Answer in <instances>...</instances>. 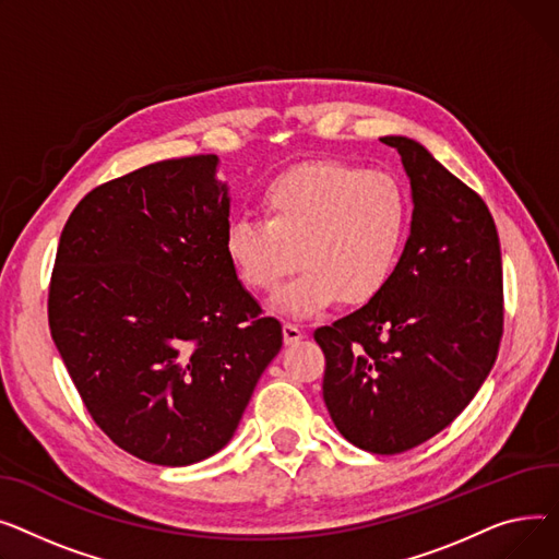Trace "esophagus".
<instances>
[{"label":"esophagus","mask_w":559,"mask_h":559,"mask_svg":"<svg viewBox=\"0 0 559 559\" xmlns=\"http://www.w3.org/2000/svg\"><path fill=\"white\" fill-rule=\"evenodd\" d=\"M282 332H284V343H286V345H295V343L305 338V332L300 330L298 324L286 322V324L282 326Z\"/></svg>","instance_id":"esophagus-1"}]
</instances>
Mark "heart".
<instances>
[{
	"label": "heart",
	"mask_w": 559,
	"mask_h": 559,
	"mask_svg": "<svg viewBox=\"0 0 559 559\" xmlns=\"http://www.w3.org/2000/svg\"><path fill=\"white\" fill-rule=\"evenodd\" d=\"M264 218H235L225 254L252 293H273L298 266L273 309L295 320L318 318L341 298L368 305L400 264L408 201L395 178L343 162H309L261 191Z\"/></svg>",
	"instance_id": "b5f03b06"
}]
</instances>
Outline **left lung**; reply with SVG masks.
Segmentation results:
<instances>
[{"instance_id": "8db88e82", "label": "left lung", "mask_w": 559, "mask_h": 559, "mask_svg": "<svg viewBox=\"0 0 559 559\" xmlns=\"http://www.w3.org/2000/svg\"><path fill=\"white\" fill-rule=\"evenodd\" d=\"M381 142L397 148L411 180V237L377 298L313 338L341 436L392 455L447 429L487 379L503 334V266L480 195L419 142Z\"/></svg>"}]
</instances>
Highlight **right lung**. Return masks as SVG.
<instances>
[{
	"label": "right lung",
	"mask_w": 559,
	"mask_h": 559,
	"mask_svg": "<svg viewBox=\"0 0 559 559\" xmlns=\"http://www.w3.org/2000/svg\"><path fill=\"white\" fill-rule=\"evenodd\" d=\"M216 155L148 164L92 189L62 227L49 330L79 395L123 451L185 467L233 440L282 324L225 254Z\"/></svg>",
	"instance_id": "right-lung-1"
}]
</instances>
